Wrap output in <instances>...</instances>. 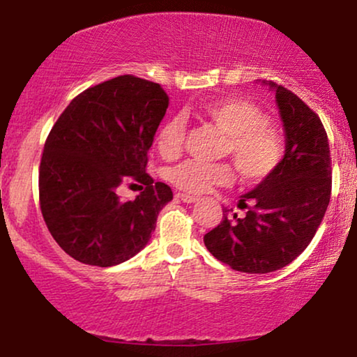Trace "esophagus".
Returning <instances> with one entry per match:
<instances>
[{
  "mask_svg": "<svg viewBox=\"0 0 357 357\" xmlns=\"http://www.w3.org/2000/svg\"><path fill=\"white\" fill-rule=\"evenodd\" d=\"M176 197H178V199H181L183 202H186V204H192V202H196L197 199H199L197 196H191V194H183V192H179Z\"/></svg>",
  "mask_w": 357,
  "mask_h": 357,
  "instance_id": "34e87169",
  "label": "esophagus"
}]
</instances>
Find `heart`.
<instances>
[{
	"instance_id": "obj_1",
	"label": "heart",
	"mask_w": 357,
	"mask_h": 357,
	"mask_svg": "<svg viewBox=\"0 0 357 357\" xmlns=\"http://www.w3.org/2000/svg\"><path fill=\"white\" fill-rule=\"evenodd\" d=\"M201 114L227 133V153H231L238 173L247 181H261L275 171L283 156V139L267 116L254 103L241 97H220L206 102ZM184 139V121L171 116L156 135L158 153L166 160L179 155ZM169 181L192 194L206 192L212 186L232 181L229 165H204L188 160L168 173Z\"/></svg>"
}]
</instances>
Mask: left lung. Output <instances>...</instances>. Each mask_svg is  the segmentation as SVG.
I'll return each instance as SVG.
<instances>
[{
  "mask_svg": "<svg viewBox=\"0 0 357 357\" xmlns=\"http://www.w3.org/2000/svg\"><path fill=\"white\" fill-rule=\"evenodd\" d=\"M275 92L285 133V153L270 176L238 199L252 202L245 218H229L204 236L215 259L243 273L287 267L317 234L331 196V153L319 116L282 85L260 80Z\"/></svg>",
  "mask_w": 357,
  "mask_h": 357,
  "instance_id": "1",
  "label": "left lung"
}]
</instances>
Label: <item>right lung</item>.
Returning a JSON list of instances; mask_svg holds the SVG:
<instances>
[{
  "instance_id": "right-lung-1",
  "label": "right lung",
  "mask_w": 357,
  "mask_h": 357,
  "mask_svg": "<svg viewBox=\"0 0 357 357\" xmlns=\"http://www.w3.org/2000/svg\"><path fill=\"white\" fill-rule=\"evenodd\" d=\"M166 108L160 85L120 75L84 90L52 126L39 168L40 211L72 259L112 267L150 242L158 214L173 199L168 184L146 173ZM128 181L146 188L133 202L116 192Z\"/></svg>"
}]
</instances>
